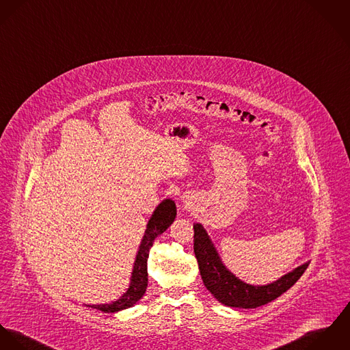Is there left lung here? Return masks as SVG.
<instances>
[{"mask_svg": "<svg viewBox=\"0 0 350 350\" xmlns=\"http://www.w3.org/2000/svg\"><path fill=\"white\" fill-rule=\"evenodd\" d=\"M193 230L194 255L201 279L212 295L230 308L254 309L271 302L286 293L309 266V263H305L267 286H252L227 270L201 224H193Z\"/></svg>", "mask_w": 350, "mask_h": 350, "instance_id": "1", "label": "left lung"}]
</instances>
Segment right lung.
Segmentation results:
<instances>
[{
	"mask_svg": "<svg viewBox=\"0 0 350 350\" xmlns=\"http://www.w3.org/2000/svg\"><path fill=\"white\" fill-rule=\"evenodd\" d=\"M176 215H177L176 204L170 198L163 200L157 206L154 213L152 215V217L146 226V231H145L144 239L141 241L127 291L116 302H111L107 305H85L87 308L105 311V312H116V311L123 310V309L134 306L144 297V294L146 293V287H148L149 251H150L157 236L165 232L170 227V224L174 221Z\"/></svg>",
	"mask_w": 350,
	"mask_h": 350,
	"instance_id": "obj_1",
	"label": "right lung"
}]
</instances>
